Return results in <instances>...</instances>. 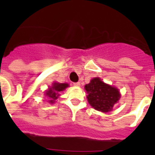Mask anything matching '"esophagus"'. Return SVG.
<instances>
[{"label":"esophagus","instance_id":"obj_1","mask_svg":"<svg viewBox=\"0 0 155 155\" xmlns=\"http://www.w3.org/2000/svg\"><path fill=\"white\" fill-rule=\"evenodd\" d=\"M74 85L76 86V87H79L81 85L80 82H75V83H74Z\"/></svg>","mask_w":155,"mask_h":155}]
</instances>
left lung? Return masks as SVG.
Segmentation results:
<instances>
[{
	"instance_id": "left-lung-1",
	"label": "left lung",
	"mask_w": 155,
	"mask_h": 155,
	"mask_svg": "<svg viewBox=\"0 0 155 155\" xmlns=\"http://www.w3.org/2000/svg\"><path fill=\"white\" fill-rule=\"evenodd\" d=\"M87 92V101L98 111L103 113L110 112L115 103L120 98V91L115 87L105 84L98 78H93L85 85Z\"/></svg>"
}]
</instances>
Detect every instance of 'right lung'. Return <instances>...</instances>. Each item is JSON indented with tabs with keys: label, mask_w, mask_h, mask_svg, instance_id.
Masks as SVG:
<instances>
[{
	"label": "right lung",
	"mask_w": 155,
	"mask_h": 155,
	"mask_svg": "<svg viewBox=\"0 0 155 155\" xmlns=\"http://www.w3.org/2000/svg\"><path fill=\"white\" fill-rule=\"evenodd\" d=\"M67 87H68V84H66V83H63V84L54 83L53 84V87H50L46 92V95L50 98V103H53V102L60 95V93L64 91Z\"/></svg>",
	"instance_id": "add662e5"
}]
</instances>
